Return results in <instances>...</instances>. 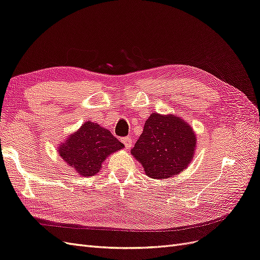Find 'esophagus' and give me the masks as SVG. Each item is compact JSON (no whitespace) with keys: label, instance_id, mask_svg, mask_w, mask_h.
<instances>
[{"label":"esophagus","instance_id":"1","mask_svg":"<svg viewBox=\"0 0 260 260\" xmlns=\"http://www.w3.org/2000/svg\"><path fill=\"white\" fill-rule=\"evenodd\" d=\"M122 142H123V144H124V146H125V149H130V147L132 146V140L130 139V138H122Z\"/></svg>","mask_w":260,"mask_h":260}]
</instances>
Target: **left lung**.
<instances>
[{
  "mask_svg": "<svg viewBox=\"0 0 260 260\" xmlns=\"http://www.w3.org/2000/svg\"><path fill=\"white\" fill-rule=\"evenodd\" d=\"M196 133L181 118L152 113L131 154L146 176L164 179L186 170L194 155Z\"/></svg>",
  "mask_w": 260,
  "mask_h": 260,
  "instance_id": "8db88e82",
  "label": "left lung"
}]
</instances>
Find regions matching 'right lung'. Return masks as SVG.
Masks as SVG:
<instances>
[{
  "label": "right lung",
  "mask_w": 260,
  "mask_h": 260,
  "mask_svg": "<svg viewBox=\"0 0 260 260\" xmlns=\"http://www.w3.org/2000/svg\"><path fill=\"white\" fill-rule=\"evenodd\" d=\"M122 147L124 145L109 130L86 121L59 145L58 152L70 168L86 177L96 175L106 157Z\"/></svg>",
  "instance_id": "obj_1"
}]
</instances>
